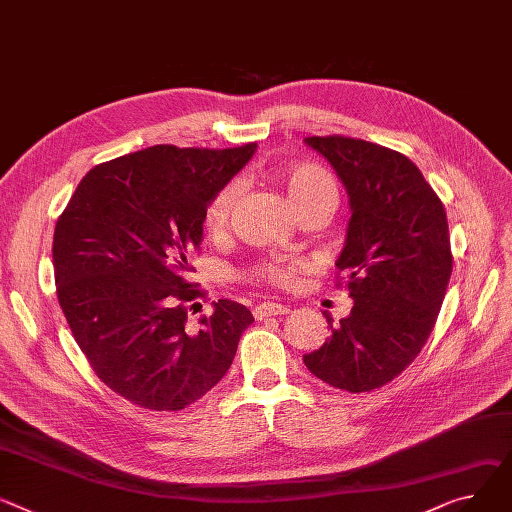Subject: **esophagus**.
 <instances>
[{
  "label": "esophagus",
  "instance_id": "1",
  "mask_svg": "<svg viewBox=\"0 0 512 512\" xmlns=\"http://www.w3.org/2000/svg\"><path fill=\"white\" fill-rule=\"evenodd\" d=\"M290 313V309L286 304H278V302H261L253 309V315L257 321H263L267 317H278V315H286Z\"/></svg>",
  "mask_w": 512,
  "mask_h": 512
}]
</instances>
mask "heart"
I'll list each match as a JSON object with an SVG mask.
<instances>
[{
	"instance_id": "heart-1",
	"label": "heart",
	"mask_w": 512,
	"mask_h": 512,
	"mask_svg": "<svg viewBox=\"0 0 512 512\" xmlns=\"http://www.w3.org/2000/svg\"><path fill=\"white\" fill-rule=\"evenodd\" d=\"M284 187L296 212L321 197H337V189L331 175L315 164H298L288 168L284 173ZM236 197H238V185L226 183L210 199L206 212H203V228H206L210 236L218 238L228 230ZM298 269H300V263L296 261H269L253 267L247 276L263 284L288 288L294 284Z\"/></svg>"
}]
</instances>
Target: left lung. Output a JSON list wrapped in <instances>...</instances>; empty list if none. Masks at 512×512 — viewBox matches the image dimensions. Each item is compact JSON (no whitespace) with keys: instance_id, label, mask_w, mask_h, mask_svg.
I'll return each instance as SVG.
<instances>
[{"instance_id":"left-lung-1","label":"left lung","mask_w":512,"mask_h":512,"mask_svg":"<svg viewBox=\"0 0 512 512\" xmlns=\"http://www.w3.org/2000/svg\"><path fill=\"white\" fill-rule=\"evenodd\" d=\"M306 146L342 179L352 218L335 267L346 276L352 313L302 360L317 379L350 393L379 389L414 362L445 298L451 271L447 212L420 168L399 152L325 135Z\"/></svg>"}]
</instances>
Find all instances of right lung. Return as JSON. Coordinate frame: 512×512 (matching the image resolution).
<instances>
[{
  "instance_id": "add662e5",
  "label": "right lung",
  "mask_w": 512,
  "mask_h": 512,
  "mask_svg": "<svg viewBox=\"0 0 512 512\" xmlns=\"http://www.w3.org/2000/svg\"><path fill=\"white\" fill-rule=\"evenodd\" d=\"M255 150L160 144L96 164L55 224L67 325L96 377L138 407L179 412L206 395L255 321L247 306L218 300L187 329L203 296L189 282L203 212Z\"/></svg>"
}]
</instances>
